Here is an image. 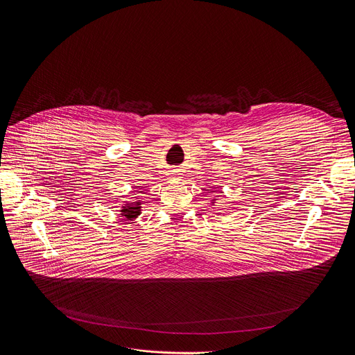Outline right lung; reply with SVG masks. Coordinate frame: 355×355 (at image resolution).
<instances>
[{"label":"right lung","instance_id":"1","mask_svg":"<svg viewBox=\"0 0 355 355\" xmlns=\"http://www.w3.org/2000/svg\"><path fill=\"white\" fill-rule=\"evenodd\" d=\"M120 215L124 216L125 219L128 220H133L136 219L140 214H141V202L140 201H135V202H128V204H124L120 209Z\"/></svg>","mask_w":355,"mask_h":355}]
</instances>
